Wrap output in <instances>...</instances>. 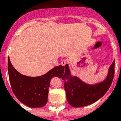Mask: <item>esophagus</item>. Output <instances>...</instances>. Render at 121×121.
Listing matches in <instances>:
<instances>
[{
    "instance_id": "1",
    "label": "esophagus",
    "mask_w": 121,
    "mask_h": 121,
    "mask_svg": "<svg viewBox=\"0 0 121 121\" xmlns=\"http://www.w3.org/2000/svg\"><path fill=\"white\" fill-rule=\"evenodd\" d=\"M67 61L65 60H62V61H61V65H63V66H65L66 65H67Z\"/></svg>"
}]
</instances>
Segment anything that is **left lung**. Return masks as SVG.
Here are the masks:
<instances>
[{
  "label": "left lung",
  "instance_id": "left-lung-1",
  "mask_svg": "<svg viewBox=\"0 0 121 121\" xmlns=\"http://www.w3.org/2000/svg\"><path fill=\"white\" fill-rule=\"evenodd\" d=\"M65 73L61 78L65 82L67 100L71 106L78 108L93 104L105 95L113 79L115 61L109 67L106 78L95 84H87L78 77L73 76L68 64L65 66Z\"/></svg>",
  "mask_w": 121,
  "mask_h": 121
}]
</instances>
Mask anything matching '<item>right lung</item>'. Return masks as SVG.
Returning a JSON list of instances; mask_svg holds the SVG:
<instances>
[{"instance_id": "obj_1", "label": "right lung", "mask_w": 121, "mask_h": 121, "mask_svg": "<svg viewBox=\"0 0 121 121\" xmlns=\"http://www.w3.org/2000/svg\"><path fill=\"white\" fill-rule=\"evenodd\" d=\"M8 70L12 91L17 99L30 108H41L47 103L50 82L53 77L61 78L65 67L56 66L42 76L30 77L19 73L8 59Z\"/></svg>"}]
</instances>
